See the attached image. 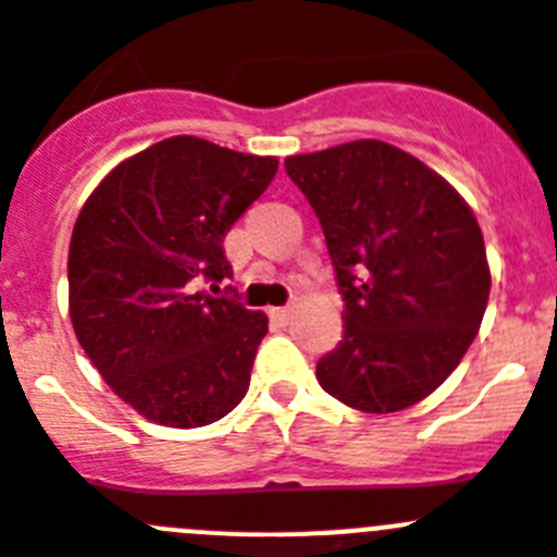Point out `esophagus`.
<instances>
[{
  "label": "esophagus",
  "instance_id": "1",
  "mask_svg": "<svg viewBox=\"0 0 557 557\" xmlns=\"http://www.w3.org/2000/svg\"><path fill=\"white\" fill-rule=\"evenodd\" d=\"M269 315H272L274 322L288 324V319H290V308H272V310H269Z\"/></svg>",
  "mask_w": 557,
  "mask_h": 557
}]
</instances>
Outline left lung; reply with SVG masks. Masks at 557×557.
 <instances>
[{
  "label": "left lung",
  "instance_id": "8db88e82",
  "mask_svg": "<svg viewBox=\"0 0 557 557\" xmlns=\"http://www.w3.org/2000/svg\"><path fill=\"white\" fill-rule=\"evenodd\" d=\"M285 172L319 216L344 297V338L315 363V380L363 413L410 408L453 374L488 305L472 208L383 141L290 154Z\"/></svg>",
  "mask_w": 557,
  "mask_h": 557
}]
</instances>
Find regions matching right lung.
<instances>
[{"label":"right lung","mask_w":557,"mask_h":557,"mask_svg":"<svg viewBox=\"0 0 557 557\" xmlns=\"http://www.w3.org/2000/svg\"><path fill=\"white\" fill-rule=\"evenodd\" d=\"M277 158L174 135L119 163L79 210L69 315L116 397L163 428H202L249 388L267 313L202 283L230 277L224 235Z\"/></svg>","instance_id":"obj_1"}]
</instances>
